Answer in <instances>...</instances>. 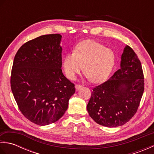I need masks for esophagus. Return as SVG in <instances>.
Returning a JSON list of instances; mask_svg holds the SVG:
<instances>
[{
  "label": "esophagus",
  "instance_id": "esophagus-1",
  "mask_svg": "<svg viewBox=\"0 0 154 154\" xmlns=\"http://www.w3.org/2000/svg\"><path fill=\"white\" fill-rule=\"evenodd\" d=\"M81 87H82V85H78V84L75 85V89H76L77 90L80 89Z\"/></svg>",
  "mask_w": 154,
  "mask_h": 154
}]
</instances>
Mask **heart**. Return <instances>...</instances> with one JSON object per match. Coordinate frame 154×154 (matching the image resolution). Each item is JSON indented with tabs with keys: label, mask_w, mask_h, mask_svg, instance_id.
<instances>
[{
	"label": "heart",
	"mask_w": 154,
	"mask_h": 154,
	"mask_svg": "<svg viewBox=\"0 0 154 154\" xmlns=\"http://www.w3.org/2000/svg\"><path fill=\"white\" fill-rule=\"evenodd\" d=\"M116 63V54L112 49L93 40L81 42L73 53L63 58V68L67 78L76 79L84 70L86 77L93 83L105 80L112 72Z\"/></svg>",
	"instance_id": "obj_1"
}]
</instances>
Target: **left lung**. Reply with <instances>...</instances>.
I'll list each match as a JSON object with an SVG mask.
<instances>
[{"label": "left lung", "mask_w": 154, "mask_h": 154, "mask_svg": "<svg viewBox=\"0 0 154 154\" xmlns=\"http://www.w3.org/2000/svg\"><path fill=\"white\" fill-rule=\"evenodd\" d=\"M144 91L141 62L132 49L124 48L120 68L93 89L87 106L89 116L106 127L122 126L137 112Z\"/></svg>", "instance_id": "obj_1"}]
</instances>
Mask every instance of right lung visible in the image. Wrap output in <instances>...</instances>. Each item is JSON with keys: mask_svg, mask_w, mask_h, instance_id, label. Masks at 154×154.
Returning a JSON list of instances; mask_svg holds the SVG:
<instances>
[{"mask_svg": "<svg viewBox=\"0 0 154 154\" xmlns=\"http://www.w3.org/2000/svg\"><path fill=\"white\" fill-rule=\"evenodd\" d=\"M61 35H43L27 42L16 53L11 72L12 92L23 115L45 126L67 110L75 85L61 70Z\"/></svg>", "mask_w": 154, "mask_h": 154, "instance_id": "1", "label": "right lung"}]
</instances>
